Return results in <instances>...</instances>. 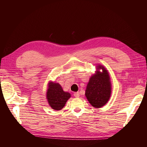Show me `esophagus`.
I'll return each mask as SVG.
<instances>
[{
	"label": "esophagus",
	"mask_w": 147,
	"mask_h": 147,
	"mask_svg": "<svg viewBox=\"0 0 147 147\" xmlns=\"http://www.w3.org/2000/svg\"><path fill=\"white\" fill-rule=\"evenodd\" d=\"M74 96H75V97H79V96H80L79 92H74Z\"/></svg>",
	"instance_id": "obj_1"
}]
</instances>
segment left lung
I'll return each mask as SVG.
<instances>
[{
    "instance_id": "left-lung-1",
    "label": "left lung",
    "mask_w": 147,
    "mask_h": 147,
    "mask_svg": "<svg viewBox=\"0 0 147 147\" xmlns=\"http://www.w3.org/2000/svg\"><path fill=\"white\" fill-rule=\"evenodd\" d=\"M96 69L95 73L90 78L87 84L85 96L93 107L100 108L111 98L112 84L109 72L104 65L97 64Z\"/></svg>"
}]
</instances>
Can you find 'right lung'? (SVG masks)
<instances>
[{
  "label": "right lung",
  "instance_id": "add662e5",
  "mask_svg": "<svg viewBox=\"0 0 147 147\" xmlns=\"http://www.w3.org/2000/svg\"><path fill=\"white\" fill-rule=\"evenodd\" d=\"M47 86L46 98L50 107L55 111L61 110L68 99L71 98V94L69 92H64L59 83L50 81Z\"/></svg>",
  "mask_w": 147,
  "mask_h": 147
}]
</instances>
